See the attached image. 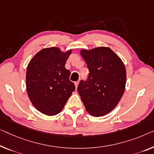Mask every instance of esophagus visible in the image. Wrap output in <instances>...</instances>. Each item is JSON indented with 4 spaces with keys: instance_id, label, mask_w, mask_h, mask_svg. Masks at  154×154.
I'll list each match as a JSON object with an SVG mask.
<instances>
[{
    "instance_id": "34e87169",
    "label": "esophagus",
    "mask_w": 154,
    "mask_h": 154,
    "mask_svg": "<svg viewBox=\"0 0 154 154\" xmlns=\"http://www.w3.org/2000/svg\"><path fill=\"white\" fill-rule=\"evenodd\" d=\"M79 81H77V82H75V88H76V89L77 88V86H78V85H79Z\"/></svg>"
}]
</instances>
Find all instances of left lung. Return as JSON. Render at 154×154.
<instances>
[{"label": "left lung", "instance_id": "1", "mask_svg": "<svg viewBox=\"0 0 154 154\" xmlns=\"http://www.w3.org/2000/svg\"><path fill=\"white\" fill-rule=\"evenodd\" d=\"M89 73L77 87L86 111L95 117L103 116L115 109L125 89L127 73L121 59L106 47L82 50Z\"/></svg>", "mask_w": 154, "mask_h": 154}]
</instances>
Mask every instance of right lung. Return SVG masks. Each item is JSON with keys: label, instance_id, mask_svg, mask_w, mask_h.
I'll use <instances>...</instances> for the list:
<instances>
[{"label": "right lung", "instance_id": "add662e5", "mask_svg": "<svg viewBox=\"0 0 154 154\" xmlns=\"http://www.w3.org/2000/svg\"><path fill=\"white\" fill-rule=\"evenodd\" d=\"M71 52H62L58 48H45L34 55L27 66V95L34 106L47 116L61 112L75 90L69 79L70 72L65 68Z\"/></svg>", "mask_w": 154, "mask_h": 154}]
</instances>
